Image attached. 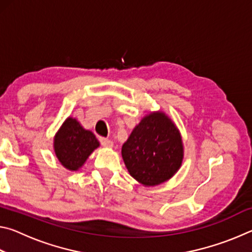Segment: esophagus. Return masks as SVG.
Masks as SVG:
<instances>
[{"label":"esophagus","instance_id":"obj_1","mask_svg":"<svg viewBox=\"0 0 252 252\" xmlns=\"http://www.w3.org/2000/svg\"><path fill=\"white\" fill-rule=\"evenodd\" d=\"M100 141L102 143V146L105 147V148H113V142L111 141L109 139H105V138H101Z\"/></svg>","mask_w":252,"mask_h":252}]
</instances>
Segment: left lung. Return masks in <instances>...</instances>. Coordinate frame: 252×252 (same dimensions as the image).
I'll list each match as a JSON object with an SVG mask.
<instances>
[{"label":"left lung","mask_w":252,"mask_h":252,"mask_svg":"<svg viewBox=\"0 0 252 252\" xmlns=\"http://www.w3.org/2000/svg\"><path fill=\"white\" fill-rule=\"evenodd\" d=\"M121 155L132 178L143 187H156L181 168L185 149L176 123L159 110L146 114L134 126Z\"/></svg>","instance_id":"1"}]
</instances>
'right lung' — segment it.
Instances as JSON below:
<instances>
[{
	"instance_id": "right-lung-1",
	"label": "right lung",
	"mask_w": 252,
	"mask_h": 252,
	"mask_svg": "<svg viewBox=\"0 0 252 252\" xmlns=\"http://www.w3.org/2000/svg\"><path fill=\"white\" fill-rule=\"evenodd\" d=\"M100 147L93 132L84 129L73 117H67L53 139V150L63 167L78 171L84 165L91 153Z\"/></svg>"
}]
</instances>
